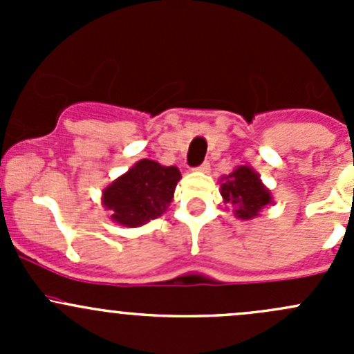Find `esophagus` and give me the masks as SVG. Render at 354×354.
<instances>
[{
    "label": "esophagus",
    "mask_w": 354,
    "mask_h": 354,
    "mask_svg": "<svg viewBox=\"0 0 354 354\" xmlns=\"http://www.w3.org/2000/svg\"><path fill=\"white\" fill-rule=\"evenodd\" d=\"M198 171H202V173H209V169H210V162L209 160H205V162H202L200 164V166L197 167Z\"/></svg>",
    "instance_id": "esophagus-1"
}]
</instances>
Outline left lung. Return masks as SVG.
I'll list each match as a JSON object with an SVG mask.
<instances>
[{
    "label": "left lung",
    "instance_id": "left-lung-1",
    "mask_svg": "<svg viewBox=\"0 0 354 354\" xmlns=\"http://www.w3.org/2000/svg\"><path fill=\"white\" fill-rule=\"evenodd\" d=\"M221 195L224 202L236 205V217L252 219L259 216L260 209L270 203V194L260 181L259 174L248 166H240L221 185Z\"/></svg>",
    "mask_w": 354,
    "mask_h": 354
}]
</instances>
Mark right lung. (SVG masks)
<instances>
[{
	"mask_svg": "<svg viewBox=\"0 0 354 354\" xmlns=\"http://www.w3.org/2000/svg\"><path fill=\"white\" fill-rule=\"evenodd\" d=\"M180 178L178 167L142 159L106 188L102 202L113 212V221L130 227L142 226L166 210Z\"/></svg>",
	"mask_w": 354,
	"mask_h": 354,
	"instance_id": "right-lung-1",
	"label": "right lung"
}]
</instances>
